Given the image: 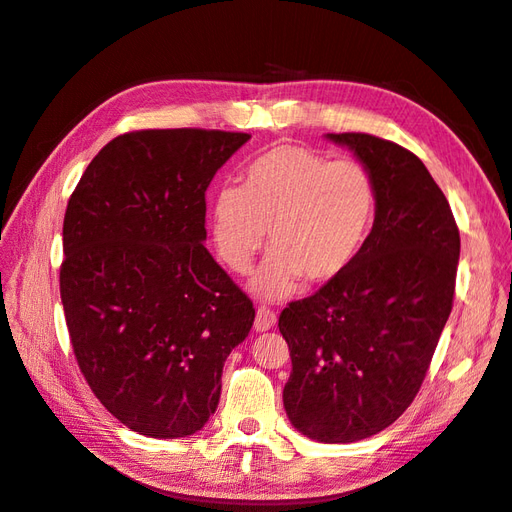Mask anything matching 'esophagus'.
<instances>
[{"label": "esophagus", "instance_id": "1", "mask_svg": "<svg viewBox=\"0 0 512 512\" xmlns=\"http://www.w3.org/2000/svg\"><path fill=\"white\" fill-rule=\"evenodd\" d=\"M275 322H277V314L273 312V309H269L265 305H260L256 309V320H254L256 331H269L271 327H275Z\"/></svg>", "mask_w": 512, "mask_h": 512}]
</instances>
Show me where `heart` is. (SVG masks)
<instances>
[{
  "label": "heart",
  "mask_w": 512,
  "mask_h": 512,
  "mask_svg": "<svg viewBox=\"0 0 512 512\" xmlns=\"http://www.w3.org/2000/svg\"><path fill=\"white\" fill-rule=\"evenodd\" d=\"M376 211V185L356 160H331L301 145H280L247 164L243 185L213 200V241L226 265L245 273L265 243L271 256L254 280L267 297L303 277L327 284L359 254Z\"/></svg>",
  "instance_id": "b5f03b06"
}]
</instances>
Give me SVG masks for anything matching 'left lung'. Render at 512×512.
<instances>
[{"label": "left lung", "mask_w": 512, "mask_h": 512, "mask_svg": "<svg viewBox=\"0 0 512 512\" xmlns=\"http://www.w3.org/2000/svg\"><path fill=\"white\" fill-rule=\"evenodd\" d=\"M374 177L376 220L352 265L288 303L284 408L303 436L356 442L395 423L427 376L453 309L459 228L414 153L365 132L329 134Z\"/></svg>", "instance_id": "left-lung-1"}]
</instances>
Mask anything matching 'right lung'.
<instances>
[{
	"mask_svg": "<svg viewBox=\"0 0 512 512\" xmlns=\"http://www.w3.org/2000/svg\"><path fill=\"white\" fill-rule=\"evenodd\" d=\"M247 138L126 132L68 200L59 292L74 359L100 404L141 436L203 427L226 356L252 329V299L203 245L205 192Z\"/></svg>",
	"mask_w": 512,
	"mask_h": 512,
	"instance_id": "obj_1",
	"label": "right lung"
}]
</instances>
